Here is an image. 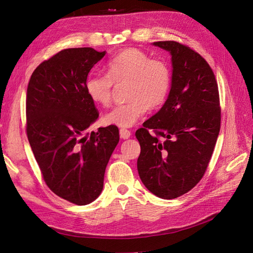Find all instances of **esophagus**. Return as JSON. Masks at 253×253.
Here are the masks:
<instances>
[{"label":"esophagus","mask_w":253,"mask_h":253,"mask_svg":"<svg viewBox=\"0 0 253 253\" xmlns=\"http://www.w3.org/2000/svg\"><path fill=\"white\" fill-rule=\"evenodd\" d=\"M119 134H120V138H121V139H128V138L130 137V132H129L128 129L120 128Z\"/></svg>","instance_id":"obj_1"}]
</instances>
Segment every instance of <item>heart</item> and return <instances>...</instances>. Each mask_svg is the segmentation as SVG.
<instances>
[{"label": "heart", "mask_w": 253, "mask_h": 253, "mask_svg": "<svg viewBox=\"0 0 253 253\" xmlns=\"http://www.w3.org/2000/svg\"><path fill=\"white\" fill-rule=\"evenodd\" d=\"M107 75L91 74L84 91L95 104L107 107L111 102L113 84L128 82L126 103L119 104L104 116L108 125L133 126L147 110L160 107L167 99L171 83L169 66L152 59L141 50L128 48L112 57L106 65Z\"/></svg>", "instance_id": "heart-1"}]
</instances>
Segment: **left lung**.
<instances>
[{"label":"left lung","instance_id":"1","mask_svg":"<svg viewBox=\"0 0 253 253\" xmlns=\"http://www.w3.org/2000/svg\"><path fill=\"white\" fill-rule=\"evenodd\" d=\"M153 45L169 52L171 83L162 108L136 130L141 147L137 169L152 194L170 200L194 188L207 169L220 132L219 90L197 52L172 41Z\"/></svg>","mask_w":253,"mask_h":253}]
</instances>
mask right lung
Listing matches in <instances>:
<instances>
[{
    "label": "right lung",
    "mask_w": 253,
    "mask_h": 253,
    "mask_svg": "<svg viewBox=\"0 0 253 253\" xmlns=\"http://www.w3.org/2000/svg\"><path fill=\"white\" fill-rule=\"evenodd\" d=\"M106 53L89 47L62 50L34 70L27 88V136L42 178L55 195L76 205L99 197L119 142L116 126L86 133L99 114L84 82Z\"/></svg>",
    "instance_id": "right-lung-1"
}]
</instances>
